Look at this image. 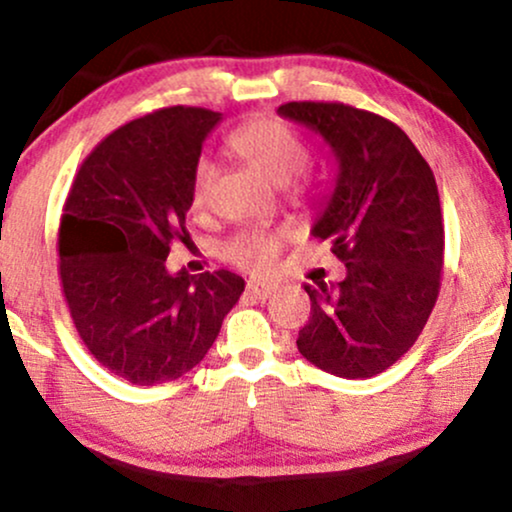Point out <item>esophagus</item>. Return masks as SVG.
Wrapping results in <instances>:
<instances>
[{
    "mask_svg": "<svg viewBox=\"0 0 512 512\" xmlns=\"http://www.w3.org/2000/svg\"><path fill=\"white\" fill-rule=\"evenodd\" d=\"M276 292V285H269V283H248V290H245V295L250 299H257V302H264V299H269L271 295Z\"/></svg>",
    "mask_w": 512,
    "mask_h": 512,
    "instance_id": "34e87169",
    "label": "esophagus"
}]
</instances>
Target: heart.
I'll return each instance as SVG.
<instances>
[{
  "mask_svg": "<svg viewBox=\"0 0 512 512\" xmlns=\"http://www.w3.org/2000/svg\"><path fill=\"white\" fill-rule=\"evenodd\" d=\"M229 147L260 170L276 185H285L309 163V147L295 128L281 119H255L236 128L229 138ZM215 182V163L201 159L194 170V203L208 201ZM285 243V231L241 229L222 245L224 260L252 274H267L274 269L278 252Z\"/></svg>",
  "mask_w": 512,
  "mask_h": 512,
  "instance_id": "obj_1",
  "label": "heart"
}]
</instances>
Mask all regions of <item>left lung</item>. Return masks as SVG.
<instances>
[{"mask_svg": "<svg viewBox=\"0 0 512 512\" xmlns=\"http://www.w3.org/2000/svg\"><path fill=\"white\" fill-rule=\"evenodd\" d=\"M337 161L313 236L344 262L339 283L304 285L311 318L297 349L344 379L384 372L417 342L440 292L445 227L433 170L403 128L344 102H285Z\"/></svg>", "mask_w": 512, "mask_h": 512, "instance_id": "1", "label": "left lung"}]
</instances>
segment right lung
Instances as JSON below:
<instances>
[{
	"instance_id": "1",
	"label": "right lung",
	"mask_w": 512,
	"mask_h": 512,
	"mask_svg": "<svg viewBox=\"0 0 512 512\" xmlns=\"http://www.w3.org/2000/svg\"><path fill=\"white\" fill-rule=\"evenodd\" d=\"M222 114L166 107L109 133L81 163L58 229L60 283L81 342L138 386L187 374L245 288L227 269L170 274L187 238L194 170Z\"/></svg>"
}]
</instances>
